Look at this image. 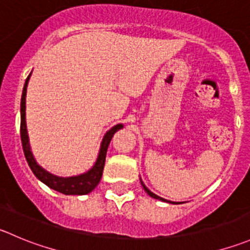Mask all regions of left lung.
<instances>
[{
  "label": "left lung",
  "instance_id": "obj_1",
  "mask_svg": "<svg viewBox=\"0 0 250 250\" xmlns=\"http://www.w3.org/2000/svg\"><path fill=\"white\" fill-rule=\"evenodd\" d=\"M140 183H142V186H143V188H144V190L145 192L147 193V194L150 195V197L151 198H154V199H157V200H161V202H166V203H169V204H179L178 202H171V200H167V199H164V198H161V197H159V195H156L155 194V193H152L151 190L149 189V188H147L146 186H145L144 183H143V181H142V178H140Z\"/></svg>",
  "mask_w": 250,
  "mask_h": 250
}]
</instances>
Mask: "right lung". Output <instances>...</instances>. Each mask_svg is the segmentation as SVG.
Instances as JSON below:
<instances>
[{
  "mask_svg": "<svg viewBox=\"0 0 250 250\" xmlns=\"http://www.w3.org/2000/svg\"><path fill=\"white\" fill-rule=\"evenodd\" d=\"M31 73L29 74L26 78L25 83H24L23 93H21V145H23V151L25 155L26 162H28L29 167L31 168L33 173L35 174L36 178L40 179L43 184L50 187L51 189H55L57 192L62 193L66 195H85L93 192L96 188V186L100 182L101 177H103L104 166H105L106 160V152H107L108 144H110L111 139H112L113 134L117 130L122 129L123 125L118 123V125H113L110 130L106 132L104 135L103 142H101L100 150H99L98 159H96L95 164L91 167L89 171L84 172V173L78 174V176H71V177H60L56 174L51 173V172L46 171L45 168L40 166L36 162L35 157H34L33 152H31L30 143H29V135L28 129H26V121H25V98H26V88H28L29 79H30Z\"/></svg>",
  "mask_w": 250,
  "mask_h": 250,
  "instance_id": "1",
  "label": "right lung"
}]
</instances>
